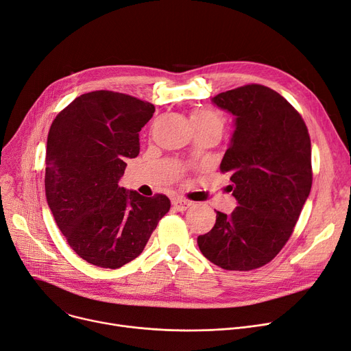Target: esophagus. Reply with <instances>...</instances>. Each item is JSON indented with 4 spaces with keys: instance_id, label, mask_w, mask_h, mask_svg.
Here are the masks:
<instances>
[{
    "instance_id": "esophagus-1",
    "label": "esophagus",
    "mask_w": 351,
    "mask_h": 351,
    "mask_svg": "<svg viewBox=\"0 0 351 351\" xmlns=\"http://www.w3.org/2000/svg\"><path fill=\"white\" fill-rule=\"evenodd\" d=\"M172 206L175 210L183 212L192 206V202H189L186 199H182V197H175V199H172Z\"/></svg>"
}]
</instances>
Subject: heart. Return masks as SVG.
Wrapping results in <instances>:
<instances>
[{"instance_id": "b5f03b06", "label": "heart", "mask_w": 351, "mask_h": 351, "mask_svg": "<svg viewBox=\"0 0 351 351\" xmlns=\"http://www.w3.org/2000/svg\"><path fill=\"white\" fill-rule=\"evenodd\" d=\"M191 121L193 128H219L223 131L225 118L210 109H199L192 112Z\"/></svg>"}]
</instances>
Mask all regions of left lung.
Segmentation results:
<instances>
[{"label": "left lung", "mask_w": 351, "mask_h": 351, "mask_svg": "<svg viewBox=\"0 0 351 351\" xmlns=\"http://www.w3.org/2000/svg\"><path fill=\"white\" fill-rule=\"evenodd\" d=\"M212 102L234 117L220 171L239 206L216 212L197 246L216 266L247 271L273 261L298 223L313 182L310 136L298 110L267 86L245 85Z\"/></svg>", "instance_id": "1"}]
</instances>
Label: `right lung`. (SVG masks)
<instances>
[{
	"label": "right lung",
	"instance_id": "obj_1",
	"mask_svg": "<svg viewBox=\"0 0 351 351\" xmlns=\"http://www.w3.org/2000/svg\"><path fill=\"white\" fill-rule=\"evenodd\" d=\"M154 112L152 104L131 95L94 90L73 99L51 125L47 202L68 245L90 265L118 269L134 261L171 209L168 196L145 197L118 185Z\"/></svg>",
	"mask_w": 351,
	"mask_h": 351
}]
</instances>
